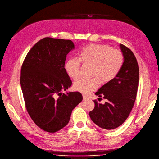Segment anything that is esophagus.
I'll list each match as a JSON object with an SVG mask.
<instances>
[{
    "mask_svg": "<svg viewBox=\"0 0 159 159\" xmlns=\"http://www.w3.org/2000/svg\"><path fill=\"white\" fill-rule=\"evenodd\" d=\"M88 99H89V97L86 96V95H83V100L84 101H86V100H88Z\"/></svg>",
    "mask_w": 159,
    "mask_h": 159,
    "instance_id": "1",
    "label": "esophagus"
}]
</instances>
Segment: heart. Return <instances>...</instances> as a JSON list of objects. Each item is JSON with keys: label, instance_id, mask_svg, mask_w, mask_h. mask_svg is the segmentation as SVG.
<instances>
[{"label": "heart", "instance_id": "heart-1", "mask_svg": "<svg viewBox=\"0 0 159 159\" xmlns=\"http://www.w3.org/2000/svg\"><path fill=\"white\" fill-rule=\"evenodd\" d=\"M81 62L92 65L90 79H80L73 84V89L84 94H89L99 85L100 80L107 83L114 80L120 71L124 63V56L120 50H114L106 44H90L79 52L78 58L66 60L64 66L66 73L70 78L79 77Z\"/></svg>", "mask_w": 159, "mask_h": 159}]
</instances>
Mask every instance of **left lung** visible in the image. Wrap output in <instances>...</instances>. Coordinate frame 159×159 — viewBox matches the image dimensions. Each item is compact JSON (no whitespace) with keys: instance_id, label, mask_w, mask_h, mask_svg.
Instances as JSON below:
<instances>
[{"instance_id":"8db88e82","label":"left lung","mask_w":159,"mask_h":159,"mask_svg":"<svg viewBox=\"0 0 159 159\" xmlns=\"http://www.w3.org/2000/svg\"><path fill=\"white\" fill-rule=\"evenodd\" d=\"M120 47L124 56L122 69L114 80L95 93L107 101L101 104L94 101V108L89 113L94 124L107 130L118 127L128 118L135 103L139 84V66L135 55L125 45L120 44Z\"/></svg>"}]
</instances>
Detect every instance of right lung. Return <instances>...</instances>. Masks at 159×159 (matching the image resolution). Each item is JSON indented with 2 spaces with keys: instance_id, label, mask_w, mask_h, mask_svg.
Segmentation results:
<instances>
[{
  "instance_id": "obj_1",
  "label": "right lung",
  "mask_w": 159,
  "mask_h": 159,
  "mask_svg": "<svg viewBox=\"0 0 159 159\" xmlns=\"http://www.w3.org/2000/svg\"><path fill=\"white\" fill-rule=\"evenodd\" d=\"M74 48L70 40L43 38L30 49L22 65L20 84L26 110L45 131L55 133L65 127L83 99L79 92L62 93L72 84L64 66Z\"/></svg>"
}]
</instances>
